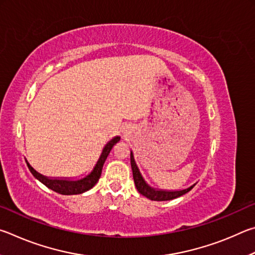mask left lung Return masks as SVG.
I'll use <instances>...</instances> for the list:
<instances>
[{
	"mask_svg": "<svg viewBox=\"0 0 255 255\" xmlns=\"http://www.w3.org/2000/svg\"><path fill=\"white\" fill-rule=\"evenodd\" d=\"M131 167H132V172H133V179H134V184L137 191L141 195L145 196L146 198L151 200H157V202H163V200H171L180 197V196L185 195L194 188L195 185L188 187V188L182 189V190H175V191H168V190H161V189H154L151 188V187L146 184L144 181L143 177L141 176L139 168H137L136 163L134 161V157H133V153L131 152Z\"/></svg>",
	"mask_w": 255,
	"mask_h": 255,
	"instance_id": "obj_1",
	"label": "left lung"
}]
</instances>
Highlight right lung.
Returning a JSON list of instances; mask_svg holds the SVG:
<instances>
[{
	"label": "right lung",
	"instance_id": "right-lung-1",
	"mask_svg": "<svg viewBox=\"0 0 255 255\" xmlns=\"http://www.w3.org/2000/svg\"><path fill=\"white\" fill-rule=\"evenodd\" d=\"M120 139H121L120 136H115L111 141L107 142V144L104 146V149H103L101 157H100V159H98V161L96 162L95 167H94L92 172L79 180L57 179V178L56 179H51V178H47L42 175H40V173L35 171L29 163H26V164H28V168L31 171V173H32V175L37 178L39 181H41L44 186H47L48 188H50L51 190L56 191V193L61 194V195L83 194V193H85V191L89 190L96 185V182L98 181V179H100V177H101L102 169H103V166H104V162L107 158V155H109L110 151L112 150V148H113V145L118 143Z\"/></svg>",
	"mask_w": 255,
	"mask_h": 255
}]
</instances>
